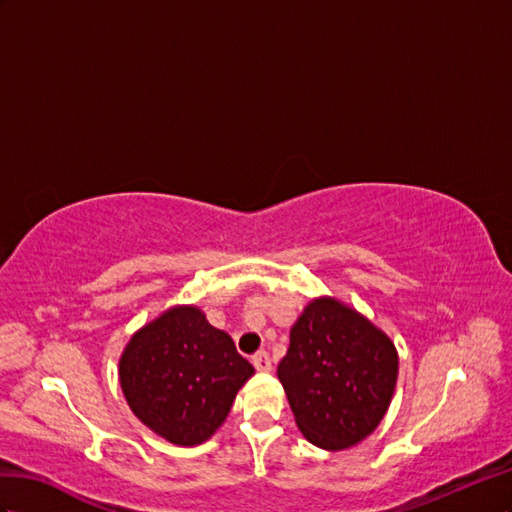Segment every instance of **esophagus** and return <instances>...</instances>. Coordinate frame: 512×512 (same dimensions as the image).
<instances>
[{"instance_id":"1","label":"esophagus","mask_w":512,"mask_h":512,"mask_svg":"<svg viewBox=\"0 0 512 512\" xmlns=\"http://www.w3.org/2000/svg\"><path fill=\"white\" fill-rule=\"evenodd\" d=\"M253 364L257 371H270L272 369V362H270V356L266 352H257L253 356Z\"/></svg>"}]
</instances>
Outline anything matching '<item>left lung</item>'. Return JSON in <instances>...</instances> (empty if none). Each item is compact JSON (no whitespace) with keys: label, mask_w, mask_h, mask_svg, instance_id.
<instances>
[{"label":"left lung","mask_w":512,"mask_h":512,"mask_svg":"<svg viewBox=\"0 0 512 512\" xmlns=\"http://www.w3.org/2000/svg\"><path fill=\"white\" fill-rule=\"evenodd\" d=\"M276 375L302 435L337 452L360 444L386 416L399 354L371 319L337 298L319 296L291 326Z\"/></svg>","instance_id":"1"}]
</instances>
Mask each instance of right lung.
I'll return each mask as SVG.
<instances>
[{
  "label": "right lung",
  "instance_id": "right-lung-1",
  "mask_svg": "<svg viewBox=\"0 0 512 512\" xmlns=\"http://www.w3.org/2000/svg\"><path fill=\"white\" fill-rule=\"evenodd\" d=\"M253 373L229 334L195 304H175L141 326L118 367L130 412L175 446L210 440Z\"/></svg>",
  "mask_w": 512,
  "mask_h": 512
}]
</instances>
